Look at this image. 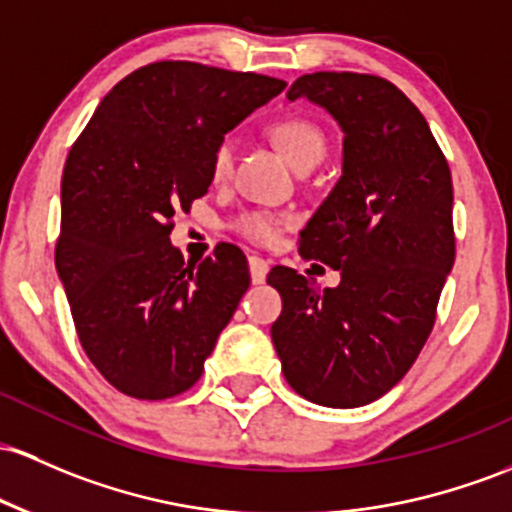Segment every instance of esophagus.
<instances>
[{"instance_id":"obj_1","label":"esophagus","mask_w":512,"mask_h":512,"mask_svg":"<svg viewBox=\"0 0 512 512\" xmlns=\"http://www.w3.org/2000/svg\"><path fill=\"white\" fill-rule=\"evenodd\" d=\"M247 265H250V279H252V284H265L267 272H269L267 262L262 260V257L252 255L250 260H247Z\"/></svg>"}]
</instances>
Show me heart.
Listing matches in <instances>:
<instances>
[{"label":"heart","instance_id":"heart-1","mask_svg":"<svg viewBox=\"0 0 512 512\" xmlns=\"http://www.w3.org/2000/svg\"><path fill=\"white\" fill-rule=\"evenodd\" d=\"M272 138L277 148L282 150L289 165L296 172L303 167H316L325 155V136L323 131L313 121L301 119V116H289V119L277 121L272 126ZM235 162V143L230 138L218 140L211 155V177L216 182L226 179ZM282 218L267 211H250L238 218L235 228L245 235V238L255 240V243H272L277 238Z\"/></svg>","mask_w":512,"mask_h":512}]
</instances>
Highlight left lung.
<instances>
[{"mask_svg": "<svg viewBox=\"0 0 512 512\" xmlns=\"http://www.w3.org/2000/svg\"><path fill=\"white\" fill-rule=\"evenodd\" d=\"M286 99L320 106L342 133V174L299 247L340 269V284L274 267V350L306 401L367 406L406 376L435 323L454 265L452 174L423 114L381 77L313 72Z\"/></svg>", "mask_w": 512, "mask_h": 512, "instance_id": "obj_1", "label": "left lung"}]
</instances>
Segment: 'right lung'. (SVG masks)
Wrapping results in <instances>:
<instances>
[{
	"instance_id": "add662e5",
	"label": "right lung",
	"mask_w": 512,
	"mask_h": 512,
	"mask_svg": "<svg viewBox=\"0 0 512 512\" xmlns=\"http://www.w3.org/2000/svg\"><path fill=\"white\" fill-rule=\"evenodd\" d=\"M284 87L255 72L153 63L101 99L72 145L55 269L84 352L126 396L192 389L250 286L230 243L184 265L172 218L209 192L218 140Z\"/></svg>"
}]
</instances>
